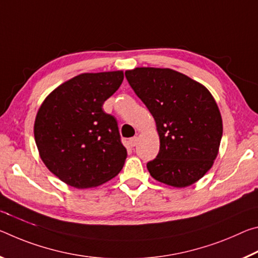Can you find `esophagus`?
Returning a JSON list of instances; mask_svg holds the SVG:
<instances>
[{"instance_id":"obj_1","label":"esophagus","mask_w":258,"mask_h":258,"mask_svg":"<svg viewBox=\"0 0 258 258\" xmlns=\"http://www.w3.org/2000/svg\"><path fill=\"white\" fill-rule=\"evenodd\" d=\"M137 143H138V138L137 137H133V138L129 139V144H130V146H132V147L136 146Z\"/></svg>"}]
</instances>
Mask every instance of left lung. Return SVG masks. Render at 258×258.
Here are the masks:
<instances>
[{
  "label": "left lung",
  "instance_id": "1",
  "mask_svg": "<svg viewBox=\"0 0 258 258\" xmlns=\"http://www.w3.org/2000/svg\"><path fill=\"white\" fill-rule=\"evenodd\" d=\"M135 94L153 115L160 136L151 176L174 187L188 186L212 168L223 135L214 97L199 82L169 69L125 72Z\"/></svg>",
  "mask_w": 258,
  "mask_h": 258
}]
</instances>
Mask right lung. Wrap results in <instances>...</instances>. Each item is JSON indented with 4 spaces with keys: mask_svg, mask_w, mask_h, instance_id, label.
<instances>
[{
    "mask_svg": "<svg viewBox=\"0 0 258 258\" xmlns=\"http://www.w3.org/2000/svg\"><path fill=\"white\" fill-rule=\"evenodd\" d=\"M123 72L84 73L62 83L37 112L34 137L46 168L70 186H98L126 159L116 119L103 104L119 89Z\"/></svg>",
    "mask_w": 258,
    "mask_h": 258,
    "instance_id": "add662e5",
    "label": "right lung"
}]
</instances>
